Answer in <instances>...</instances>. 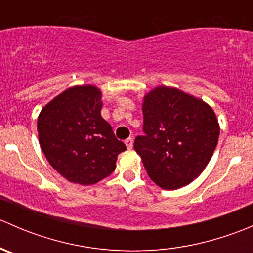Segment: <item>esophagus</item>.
<instances>
[{"instance_id":"esophagus-1","label":"esophagus","mask_w":253,"mask_h":253,"mask_svg":"<svg viewBox=\"0 0 253 253\" xmlns=\"http://www.w3.org/2000/svg\"><path fill=\"white\" fill-rule=\"evenodd\" d=\"M125 144H126L127 149H132V148H133V139L129 137V138H127L126 141H125Z\"/></svg>"}]
</instances>
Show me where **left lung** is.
Returning <instances> with one entry per match:
<instances>
[{"instance_id": "left-lung-1", "label": "left lung", "mask_w": 253, "mask_h": 253, "mask_svg": "<svg viewBox=\"0 0 253 253\" xmlns=\"http://www.w3.org/2000/svg\"><path fill=\"white\" fill-rule=\"evenodd\" d=\"M143 131L134 141L147 174L164 190L192 182L208 165L220 126L211 106L172 86L148 91L142 104Z\"/></svg>"}]
</instances>
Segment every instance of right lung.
I'll use <instances>...</instances> for the list:
<instances>
[{"mask_svg": "<svg viewBox=\"0 0 253 253\" xmlns=\"http://www.w3.org/2000/svg\"><path fill=\"white\" fill-rule=\"evenodd\" d=\"M101 90L75 85L48 101L38 116V136L51 167L70 182L88 186L116 169L126 145L101 117Z\"/></svg>", "mask_w": 253, "mask_h": 253, "instance_id": "obj_1", "label": "right lung"}]
</instances>
